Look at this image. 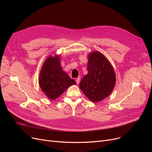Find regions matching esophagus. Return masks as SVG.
<instances>
[{
    "mask_svg": "<svg viewBox=\"0 0 152 152\" xmlns=\"http://www.w3.org/2000/svg\"><path fill=\"white\" fill-rule=\"evenodd\" d=\"M75 81H76V82H77V84H79L80 83V77H79L78 78H77L76 80H75Z\"/></svg>",
    "mask_w": 152,
    "mask_h": 152,
    "instance_id": "1",
    "label": "esophagus"
}]
</instances>
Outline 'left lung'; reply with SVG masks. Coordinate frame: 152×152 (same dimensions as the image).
<instances>
[{
	"label": "left lung",
	"instance_id": "1",
	"mask_svg": "<svg viewBox=\"0 0 152 152\" xmlns=\"http://www.w3.org/2000/svg\"><path fill=\"white\" fill-rule=\"evenodd\" d=\"M88 73L79 84L80 89L91 101L98 102L108 97L115 84V73L104 55L93 52L89 55Z\"/></svg>",
	"mask_w": 152,
	"mask_h": 152
}]
</instances>
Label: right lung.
I'll list each match as a JSON object with an SVG mask.
<instances>
[{"instance_id": "add662e5", "label": "right lung", "mask_w": 152, "mask_h": 152, "mask_svg": "<svg viewBox=\"0 0 152 152\" xmlns=\"http://www.w3.org/2000/svg\"><path fill=\"white\" fill-rule=\"evenodd\" d=\"M73 84H75V82L62 70L59 56L49 57L39 75L40 87L48 98L50 99L58 98Z\"/></svg>"}]
</instances>
